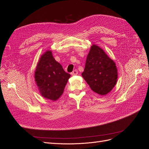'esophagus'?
Instances as JSON below:
<instances>
[{"instance_id":"obj_1","label":"esophagus","mask_w":149,"mask_h":149,"mask_svg":"<svg viewBox=\"0 0 149 149\" xmlns=\"http://www.w3.org/2000/svg\"><path fill=\"white\" fill-rule=\"evenodd\" d=\"M71 74H72V75H73V76L77 75L78 74V70H74L73 72H72Z\"/></svg>"}]
</instances>
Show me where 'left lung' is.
Wrapping results in <instances>:
<instances>
[{
  "label": "left lung",
  "mask_w": 149,
  "mask_h": 149,
  "mask_svg": "<svg viewBox=\"0 0 149 149\" xmlns=\"http://www.w3.org/2000/svg\"><path fill=\"white\" fill-rule=\"evenodd\" d=\"M82 75L93 92L105 95L117 84L118 71L116 63L105 51L93 44L87 55Z\"/></svg>",
  "instance_id": "obj_1"
}]
</instances>
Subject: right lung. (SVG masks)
I'll return each instance as SVG.
<instances>
[{
  "mask_svg": "<svg viewBox=\"0 0 149 149\" xmlns=\"http://www.w3.org/2000/svg\"><path fill=\"white\" fill-rule=\"evenodd\" d=\"M70 77L52 56L51 50L40 56L35 70V82L41 95L50 100L60 98Z\"/></svg>",
  "mask_w": 149,
  "mask_h": 149,
  "instance_id": "add662e5",
  "label": "right lung"
}]
</instances>
